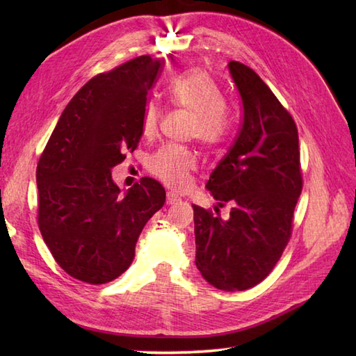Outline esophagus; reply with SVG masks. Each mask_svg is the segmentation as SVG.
<instances>
[{"mask_svg":"<svg viewBox=\"0 0 356 356\" xmlns=\"http://www.w3.org/2000/svg\"><path fill=\"white\" fill-rule=\"evenodd\" d=\"M180 202V197H177L174 193H166V205H177Z\"/></svg>","mask_w":356,"mask_h":356,"instance_id":"obj_1","label":"esophagus"}]
</instances>
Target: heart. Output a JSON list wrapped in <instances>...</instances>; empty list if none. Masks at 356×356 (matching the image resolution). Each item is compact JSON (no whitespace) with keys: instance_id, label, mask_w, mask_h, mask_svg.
<instances>
[{"instance_id":"heart-1","label":"heart","mask_w":356,"mask_h":356,"mask_svg":"<svg viewBox=\"0 0 356 356\" xmlns=\"http://www.w3.org/2000/svg\"><path fill=\"white\" fill-rule=\"evenodd\" d=\"M168 99L172 105L191 115V136L208 147L222 143L229 134V118L226 116V101L213 79L203 72H186L171 81ZM161 110L149 102L142 118V131L153 136L157 130ZM151 172L172 188L186 186L190 172L197 166V159L186 148L166 145L149 159Z\"/></svg>"}]
</instances>
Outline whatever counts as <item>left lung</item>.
Listing matches in <instances>:
<instances>
[{
	"label": "left lung",
	"instance_id": "1",
	"mask_svg": "<svg viewBox=\"0 0 356 356\" xmlns=\"http://www.w3.org/2000/svg\"><path fill=\"white\" fill-rule=\"evenodd\" d=\"M243 120L236 142L207 190L218 205L231 202L228 220L194 209L195 266L220 291H245L268 277L291 237L303 188L298 131L283 105L249 67L231 61Z\"/></svg>",
	"mask_w": 356,
	"mask_h": 356
}]
</instances>
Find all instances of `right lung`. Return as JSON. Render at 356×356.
<instances>
[{
  "label": "right lung",
  "mask_w": 356,
  "mask_h": 356,
  "mask_svg": "<svg viewBox=\"0 0 356 356\" xmlns=\"http://www.w3.org/2000/svg\"><path fill=\"white\" fill-rule=\"evenodd\" d=\"M161 65L139 56L90 79L67 104L38 162L42 238L59 266L81 282L108 283L127 270L143 226L165 203L154 179L122 193L111 177L140 140Z\"/></svg>",
  "instance_id": "right-lung-1"
}]
</instances>
